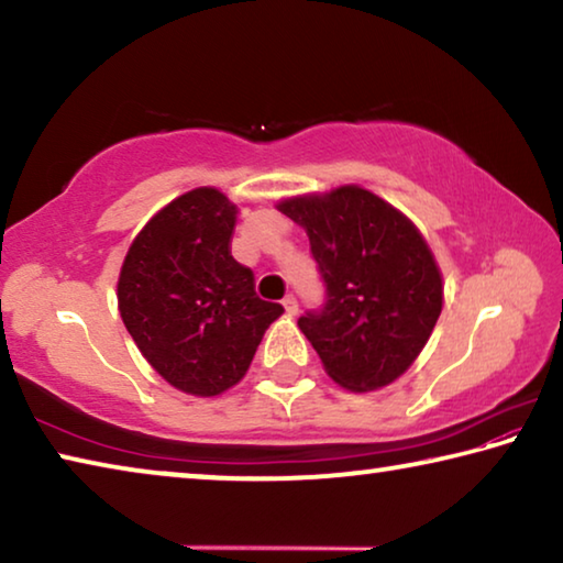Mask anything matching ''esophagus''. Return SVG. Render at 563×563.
<instances>
[{"mask_svg":"<svg viewBox=\"0 0 563 563\" xmlns=\"http://www.w3.org/2000/svg\"><path fill=\"white\" fill-rule=\"evenodd\" d=\"M283 308H285V312H288V316H295V312H298V300H295V295H285Z\"/></svg>","mask_w":563,"mask_h":563,"instance_id":"1","label":"esophagus"}]
</instances>
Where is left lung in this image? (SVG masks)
Returning <instances> with one entry per match:
<instances>
[{"instance_id":"obj_1","label":"left lung","mask_w":563,"mask_h":563,"mask_svg":"<svg viewBox=\"0 0 563 563\" xmlns=\"http://www.w3.org/2000/svg\"><path fill=\"white\" fill-rule=\"evenodd\" d=\"M325 280V305L298 320L325 373L350 393L395 383L430 340L444 285L417 225L373 190L285 198Z\"/></svg>"}]
</instances>
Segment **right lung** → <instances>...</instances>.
Returning <instances> with one entry per match:
<instances>
[{"mask_svg":"<svg viewBox=\"0 0 563 563\" xmlns=\"http://www.w3.org/2000/svg\"><path fill=\"white\" fill-rule=\"evenodd\" d=\"M235 216L218 188L188 190L141 228L119 273L123 325L148 365L186 395L216 397L241 383L283 316L231 255Z\"/></svg>","mask_w":563,"mask_h":563,"instance_id":"add662e5","label":"right lung"}]
</instances>
